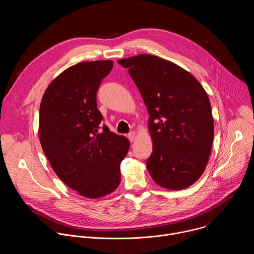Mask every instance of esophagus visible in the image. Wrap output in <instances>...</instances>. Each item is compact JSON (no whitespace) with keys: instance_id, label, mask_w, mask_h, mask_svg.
Returning <instances> with one entry per match:
<instances>
[{"instance_id":"1","label":"esophagus","mask_w":254,"mask_h":254,"mask_svg":"<svg viewBox=\"0 0 254 254\" xmlns=\"http://www.w3.org/2000/svg\"><path fill=\"white\" fill-rule=\"evenodd\" d=\"M127 137H128L129 141H130V142H132V141L134 140V138H135V133H134V131H130V132H128Z\"/></svg>"}]
</instances>
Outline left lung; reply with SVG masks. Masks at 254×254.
I'll return each instance as SVG.
<instances>
[{"mask_svg": "<svg viewBox=\"0 0 254 254\" xmlns=\"http://www.w3.org/2000/svg\"><path fill=\"white\" fill-rule=\"evenodd\" d=\"M119 63L128 68L150 115V175L170 190L191 186L203 174L213 143L214 122L206 91L188 71L158 56L140 54Z\"/></svg>", "mask_w": 254, "mask_h": 254, "instance_id": "8db88e82", "label": "left lung"}]
</instances>
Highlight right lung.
<instances>
[{"label":"right lung","mask_w":254,"mask_h":254,"mask_svg":"<svg viewBox=\"0 0 254 254\" xmlns=\"http://www.w3.org/2000/svg\"><path fill=\"white\" fill-rule=\"evenodd\" d=\"M112 60L82 62L58 75L40 104L39 138L58 178L80 195L96 199L114 192L127 138L101 127L96 92Z\"/></svg>","instance_id":"obj_1"}]
</instances>
